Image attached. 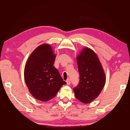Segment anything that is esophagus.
Listing matches in <instances>:
<instances>
[{
	"instance_id": "1",
	"label": "esophagus",
	"mask_w": 130,
	"mask_h": 130,
	"mask_svg": "<svg viewBox=\"0 0 130 130\" xmlns=\"http://www.w3.org/2000/svg\"><path fill=\"white\" fill-rule=\"evenodd\" d=\"M66 82H67V85H69L70 84V80L69 78H68V79L67 80Z\"/></svg>"
}]
</instances>
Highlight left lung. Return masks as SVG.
Instances as JSON below:
<instances>
[{
    "label": "left lung",
    "mask_w": 130,
    "mask_h": 130,
    "mask_svg": "<svg viewBox=\"0 0 130 130\" xmlns=\"http://www.w3.org/2000/svg\"><path fill=\"white\" fill-rule=\"evenodd\" d=\"M79 83L73 88L77 100L84 104L95 99L103 89L106 78L104 70L96 54L88 48L82 50L77 57Z\"/></svg>",
    "instance_id": "8db88e82"
}]
</instances>
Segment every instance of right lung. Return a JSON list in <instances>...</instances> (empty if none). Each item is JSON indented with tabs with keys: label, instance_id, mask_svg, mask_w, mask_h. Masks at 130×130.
Returning <instances> with one entry per match:
<instances>
[{
	"label": "right lung",
	"instance_id": "right-lung-1",
	"mask_svg": "<svg viewBox=\"0 0 130 130\" xmlns=\"http://www.w3.org/2000/svg\"><path fill=\"white\" fill-rule=\"evenodd\" d=\"M55 55L49 44H42L31 54L24 69L26 85L32 95L42 101L56 96L62 86L66 84L58 70L54 67Z\"/></svg>",
	"mask_w": 130,
	"mask_h": 130
}]
</instances>
